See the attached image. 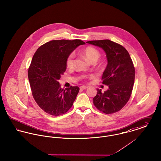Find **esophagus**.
Listing matches in <instances>:
<instances>
[{
  "label": "esophagus",
  "instance_id": "esophagus-1",
  "mask_svg": "<svg viewBox=\"0 0 161 161\" xmlns=\"http://www.w3.org/2000/svg\"><path fill=\"white\" fill-rule=\"evenodd\" d=\"M87 88H88L87 86H80V90H85V89Z\"/></svg>",
  "mask_w": 161,
  "mask_h": 161
}]
</instances>
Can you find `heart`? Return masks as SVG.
Masks as SVG:
<instances>
[{"label": "heart", "mask_w": 161, "mask_h": 161, "mask_svg": "<svg viewBox=\"0 0 161 161\" xmlns=\"http://www.w3.org/2000/svg\"><path fill=\"white\" fill-rule=\"evenodd\" d=\"M83 54L86 57V60L90 62H97V60L99 58L101 54L97 49L92 47H88L85 49L83 51ZM75 60V54L71 53L67 57L66 60V65L68 68H71L73 66ZM86 75H82V78H86Z\"/></svg>", "instance_id": "b5f03b06"}]
</instances>
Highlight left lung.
<instances>
[{
    "instance_id": "obj_1",
    "label": "left lung",
    "mask_w": 161,
    "mask_h": 161,
    "mask_svg": "<svg viewBox=\"0 0 161 161\" xmlns=\"http://www.w3.org/2000/svg\"><path fill=\"white\" fill-rule=\"evenodd\" d=\"M86 43L103 49L107 65L102 77L103 84L108 86L104 93L97 89L93 104L106 114L117 112L124 107L131 95L135 79V68L127 50L109 40L89 41Z\"/></svg>"
}]
</instances>
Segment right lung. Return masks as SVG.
<instances>
[{
	"mask_svg": "<svg viewBox=\"0 0 161 161\" xmlns=\"http://www.w3.org/2000/svg\"><path fill=\"white\" fill-rule=\"evenodd\" d=\"M85 44L80 40H53L41 46L34 54L28 71L29 80L34 99L47 114L59 116L72 107L79 88L62 89L58 80L66 71L67 57Z\"/></svg>",
	"mask_w": 161,
	"mask_h": 161,
	"instance_id": "right-lung-1",
	"label": "right lung"
}]
</instances>
